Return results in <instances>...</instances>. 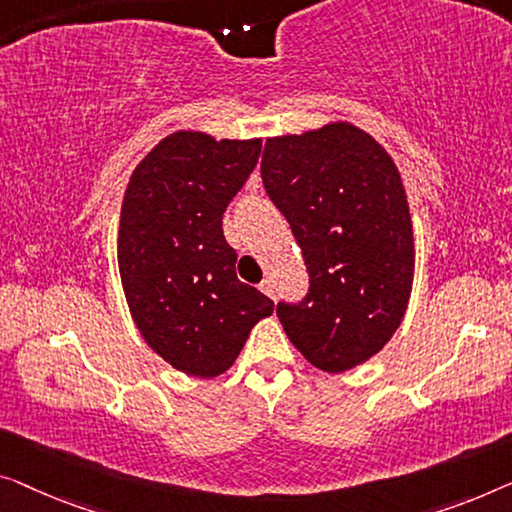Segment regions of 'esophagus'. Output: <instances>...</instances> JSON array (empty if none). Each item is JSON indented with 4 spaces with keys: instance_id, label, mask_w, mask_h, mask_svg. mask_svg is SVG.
Here are the masks:
<instances>
[{
    "instance_id": "obj_1",
    "label": "esophagus",
    "mask_w": 512,
    "mask_h": 512,
    "mask_svg": "<svg viewBox=\"0 0 512 512\" xmlns=\"http://www.w3.org/2000/svg\"><path fill=\"white\" fill-rule=\"evenodd\" d=\"M259 289L269 296V299H276V289H273V280L271 278H264L262 282H259Z\"/></svg>"
}]
</instances>
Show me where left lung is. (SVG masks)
<instances>
[{"instance_id": "obj_1", "label": "left lung", "mask_w": 512, "mask_h": 512, "mask_svg": "<svg viewBox=\"0 0 512 512\" xmlns=\"http://www.w3.org/2000/svg\"><path fill=\"white\" fill-rule=\"evenodd\" d=\"M262 181L301 246L310 289L278 303L282 329L315 368L338 375L384 349L407 310L414 230L398 167L347 121L269 137Z\"/></svg>"}]
</instances>
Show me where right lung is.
<instances>
[{
	"label": "right lung",
	"mask_w": 512,
	"mask_h": 512,
	"mask_svg": "<svg viewBox=\"0 0 512 512\" xmlns=\"http://www.w3.org/2000/svg\"><path fill=\"white\" fill-rule=\"evenodd\" d=\"M262 140L177 131L140 160L119 218V273L133 322L186 375L232 368L273 301L236 278L223 213L255 170Z\"/></svg>",
	"instance_id": "1"
}]
</instances>
